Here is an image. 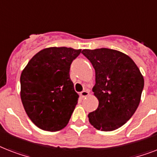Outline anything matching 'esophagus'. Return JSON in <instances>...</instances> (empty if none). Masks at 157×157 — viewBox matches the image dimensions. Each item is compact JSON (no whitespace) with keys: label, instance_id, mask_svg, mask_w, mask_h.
Listing matches in <instances>:
<instances>
[{"label":"esophagus","instance_id":"obj_1","mask_svg":"<svg viewBox=\"0 0 157 157\" xmlns=\"http://www.w3.org/2000/svg\"><path fill=\"white\" fill-rule=\"evenodd\" d=\"M89 94H90V91L87 90H83L82 92L80 93V95H81V98H86V97H87Z\"/></svg>","mask_w":157,"mask_h":157}]
</instances>
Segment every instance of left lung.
Wrapping results in <instances>:
<instances>
[{
	"label": "left lung",
	"instance_id": "left-lung-1",
	"mask_svg": "<svg viewBox=\"0 0 157 157\" xmlns=\"http://www.w3.org/2000/svg\"><path fill=\"white\" fill-rule=\"evenodd\" d=\"M81 53L95 70L92 90L98 98V107L89 113V121L102 131L118 129L139 107L144 76L135 63L124 53L107 48L83 50Z\"/></svg>",
	"mask_w": 157,
	"mask_h": 157
}]
</instances>
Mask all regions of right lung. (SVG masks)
Wrapping results in <instances>:
<instances>
[{
    "label": "right lung",
    "mask_w": 157,
    "mask_h": 157,
    "mask_svg": "<svg viewBox=\"0 0 157 157\" xmlns=\"http://www.w3.org/2000/svg\"><path fill=\"white\" fill-rule=\"evenodd\" d=\"M81 50L50 47L32 58L20 76V97L26 113L40 129H63L79 95L70 78V67Z\"/></svg>",
    "instance_id": "right-lung-1"
}]
</instances>
